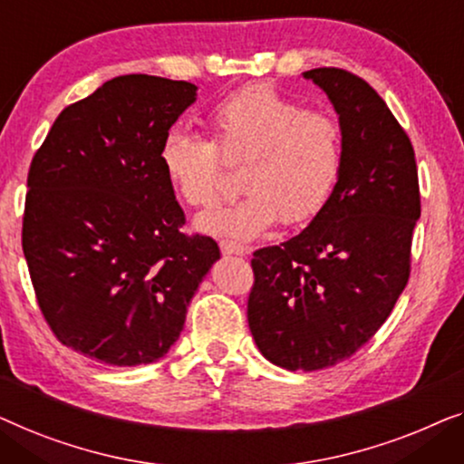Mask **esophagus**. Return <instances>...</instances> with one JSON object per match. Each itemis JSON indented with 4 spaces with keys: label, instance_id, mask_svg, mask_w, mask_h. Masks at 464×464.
I'll list each match as a JSON object with an SVG mask.
<instances>
[{
    "label": "esophagus",
    "instance_id": "1",
    "mask_svg": "<svg viewBox=\"0 0 464 464\" xmlns=\"http://www.w3.org/2000/svg\"><path fill=\"white\" fill-rule=\"evenodd\" d=\"M220 252L223 254H233V256H244L246 250L235 241H220Z\"/></svg>",
    "mask_w": 464,
    "mask_h": 464
}]
</instances>
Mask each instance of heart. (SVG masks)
I'll use <instances>...</instances> for the list:
<instances>
[{
	"label": "heart",
	"mask_w": 464,
	"mask_h": 464,
	"mask_svg": "<svg viewBox=\"0 0 464 464\" xmlns=\"http://www.w3.org/2000/svg\"><path fill=\"white\" fill-rule=\"evenodd\" d=\"M214 140L168 130L160 166L174 193L193 208L210 206L223 188V161H241L237 201L199 214L201 233L252 241L282 220L303 225L317 217L334 193L343 169L341 126L330 115L258 83L237 90L208 115Z\"/></svg>",
	"instance_id": "b5f03b06"
}]
</instances>
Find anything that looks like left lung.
Here are the masks:
<instances>
[{
  "mask_svg": "<svg viewBox=\"0 0 464 464\" xmlns=\"http://www.w3.org/2000/svg\"><path fill=\"white\" fill-rule=\"evenodd\" d=\"M303 75L334 104L343 169L306 229L254 252L247 298L260 353L292 372L349 360L387 322L408 284L420 217L412 142L387 102L344 69Z\"/></svg>",
  "mask_w": 464,
  "mask_h": 464,
  "instance_id": "1",
  "label": "left lung"
}]
</instances>
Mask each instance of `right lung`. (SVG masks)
<instances>
[{
	"instance_id": "obj_1",
	"label": "right lung",
	"mask_w": 464,
	"mask_h": 464,
	"mask_svg": "<svg viewBox=\"0 0 464 464\" xmlns=\"http://www.w3.org/2000/svg\"><path fill=\"white\" fill-rule=\"evenodd\" d=\"M198 86L121 75L69 104L29 168L23 252L54 336L109 365L153 363L220 258L160 166V145Z\"/></svg>"
}]
</instances>
